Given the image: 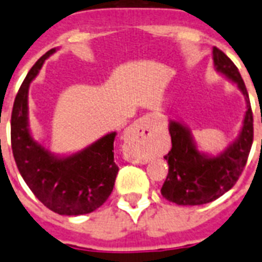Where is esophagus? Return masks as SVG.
Returning a JSON list of instances; mask_svg holds the SVG:
<instances>
[{"label":"esophagus","mask_w":262,"mask_h":262,"mask_svg":"<svg viewBox=\"0 0 262 262\" xmlns=\"http://www.w3.org/2000/svg\"><path fill=\"white\" fill-rule=\"evenodd\" d=\"M150 134H151V130H150V117L149 116H144V117L134 122L130 128H129L128 133H126V145H128V149L130 147V145L133 142L144 140V138L149 137ZM126 159L133 163L137 162V159L134 158L132 154H126Z\"/></svg>","instance_id":"obj_1"}]
</instances>
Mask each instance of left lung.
Segmentation results:
<instances>
[{"label": "left lung", "mask_w": 262, "mask_h": 262, "mask_svg": "<svg viewBox=\"0 0 262 262\" xmlns=\"http://www.w3.org/2000/svg\"><path fill=\"white\" fill-rule=\"evenodd\" d=\"M213 68L237 85L244 95L245 111L237 137L217 154L202 151L191 129L178 120H169L172 147L166 154L169 174L161 194L178 206H200L213 202L233 187L245 167L253 142V116L245 84L231 59L212 49Z\"/></svg>", "instance_id": "8db88e82"}]
</instances>
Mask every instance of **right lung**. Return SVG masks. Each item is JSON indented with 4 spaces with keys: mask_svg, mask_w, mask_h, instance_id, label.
<instances>
[{
    "mask_svg": "<svg viewBox=\"0 0 262 262\" xmlns=\"http://www.w3.org/2000/svg\"><path fill=\"white\" fill-rule=\"evenodd\" d=\"M51 49L33 66L18 91L11 112V149L24 181L49 210L66 216L93 212L109 198L118 167L116 132L71 154H55L33 137L29 120V90Z\"/></svg>",
    "mask_w": 262,
    "mask_h": 262,
    "instance_id": "right-lung-1",
    "label": "right lung"
}]
</instances>
